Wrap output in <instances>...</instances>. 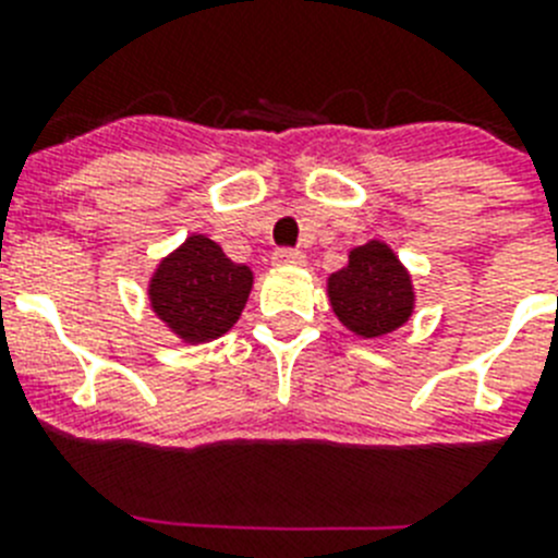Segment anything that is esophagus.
Here are the masks:
<instances>
[{"label":"esophagus","instance_id":"1","mask_svg":"<svg viewBox=\"0 0 558 558\" xmlns=\"http://www.w3.org/2000/svg\"><path fill=\"white\" fill-rule=\"evenodd\" d=\"M304 259H307V256H304L299 248H276L274 251V265H295V268H299V265H304Z\"/></svg>","mask_w":558,"mask_h":558}]
</instances>
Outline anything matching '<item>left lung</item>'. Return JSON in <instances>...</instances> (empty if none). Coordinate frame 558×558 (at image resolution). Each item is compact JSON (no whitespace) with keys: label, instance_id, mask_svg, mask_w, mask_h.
Returning a JSON list of instances; mask_svg holds the SVG:
<instances>
[{"label":"left lung","instance_id":"8db88e82","mask_svg":"<svg viewBox=\"0 0 558 558\" xmlns=\"http://www.w3.org/2000/svg\"><path fill=\"white\" fill-rule=\"evenodd\" d=\"M332 313L360 338H379L413 315V282L399 256L379 240L349 251L347 268L327 279Z\"/></svg>","mask_w":558,"mask_h":558}]
</instances>
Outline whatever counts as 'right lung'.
<instances>
[{
    "instance_id": "right-lung-1",
    "label": "right lung",
    "mask_w": 558,
    "mask_h": 558,
    "mask_svg": "<svg viewBox=\"0 0 558 558\" xmlns=\"http://www.w3.org/2000/svg\"><path fill=\"white\" fill-rule=\"evenodd\" d=\"M251 284L248 265L231 263L215 240L192 234L153 270L147 299L172 335L184 343H206L234 327Z\"/></svg>"
}]
</instances>
